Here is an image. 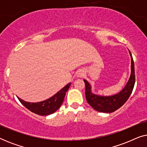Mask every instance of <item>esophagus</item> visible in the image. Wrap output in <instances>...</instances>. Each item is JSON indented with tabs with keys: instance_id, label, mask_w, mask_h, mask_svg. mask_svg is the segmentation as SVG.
<instances>
[{
	"instance_id": "1",
	"label": "esophagus",
	"mask_w": 147,
	"mask_h": 147,
	"mask_svg": "<svg viewBox=\"0 0 147 147\" xmlns=\"http://www.w3.org/2000/svg\"><path fill=\"white\" fill-rule=\"evenodd\" d=\"M83 75H84L83 71H80L79 73L78 74V77H82V76Z\"/></svg>"
}]
</instances>
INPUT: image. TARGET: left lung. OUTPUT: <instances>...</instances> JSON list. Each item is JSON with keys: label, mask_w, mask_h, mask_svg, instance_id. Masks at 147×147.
<instances>
[{"label": "left lung", "mask_w": 147, "mask_h": 147, "mask_svg": "<svg viewBox=\"0 0 147 147\" xmlns=\"http://www.w3.org/2000/svg\"><path fill=\"white\" fill-rule=\"evenodd\" d=\"M131 57V72L129 79L126 86L119 93L113 96H104L93 94L92 92V86L87 80H84L86 86V98L88 103L96 111L104 113H111L120 108L131 94L135 83L134 61L132 54L129 51Z\"/></svg>", "instance_id": "8db88e82"}]
</instances>
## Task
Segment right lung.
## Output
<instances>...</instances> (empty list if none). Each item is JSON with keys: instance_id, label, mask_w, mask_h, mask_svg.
<instances>
[{"instance_id": "add662e5", "label": "right lung", "mask_w": 147, "mask_h": 147, "mask_svg": "<svg viewBox=\"0 0 147 147\" xmlns=\"http://www.w3.org/2000/svg\"><path fill=\"white\" fill-rule=\"evenodd\" d=\"M70 85H71V83L67 84L55 95L42 102H35V103L28 102L19 97L17 98L21 103L31 112L40 116H47L54 113L59 109L63 103L65 93L69 89Z\"/></svg>"}]
</instances>
